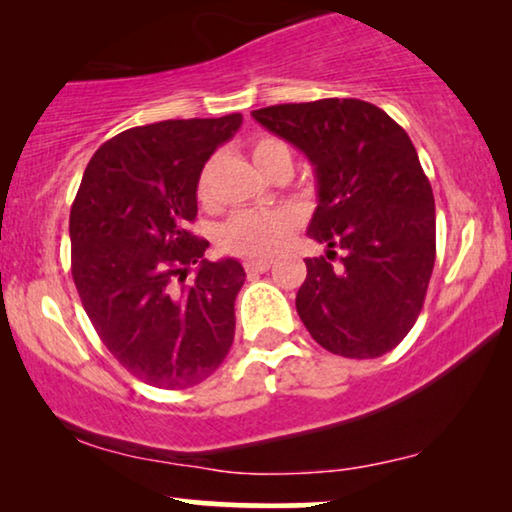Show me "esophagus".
Instances as JSON below:
<instances>
[{
	"label": "esophagus",
	"instance_id": "esophagus-1",
	"mask_svg": "<svg viewBox=\"0 0 512 512\" xmlns=\"http://www.w3.org/2000/svg\"><path fill=\"white\" fill-rule=\"evenodd\" d=\"M271 260H248L245 262V271H248V274H264V271H269L271 269Z\"/></svg>",
	"mask_w": 512,
	"mask_h": 512
}]
</instances>
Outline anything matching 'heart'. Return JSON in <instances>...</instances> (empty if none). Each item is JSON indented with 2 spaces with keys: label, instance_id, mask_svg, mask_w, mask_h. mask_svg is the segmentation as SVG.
I'll return each instance as SVG.
<instances>
[{
  "label": "heart",
  "instance_id": "obj_1",
  "mask_svg": "<svg viewBox=\"0 0 512 512\" xmlns=\"http://www.w3.org/2000/svg\"><path fill=\"white\" fill-rule=\"evenodd\" d=\"M250 156L255 166L264 173L276 159H290V149L283 140L264 135V138L252 142ZM213 168L215 161H208L199 175V185H196V194L203 203L210 201ZM292 229H295V215L288 213V210H241V213L231 215L222 224L217 243L231 255L267 257L274 255L288 241Z\"/></svg>",
  "mask_w": 512,
  "mask_h": 512
}]
</instances>
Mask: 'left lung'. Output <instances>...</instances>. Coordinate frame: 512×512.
<instances>
[{
	"label": "left lung",
	"instance_id": "obj_1",
	"mask_svg": "<svg viewBox=\"0 0 512 512\" xmlns=\"http://www.w3.org/2000/svg\"><path fill=\"white\" fill-rule=\"evenodd\" d=\"M252 117L316 173L306 234L327 245V260H306L299 318L330 353L384 356L417 323L435 264L433 189L410 135L356 98L262 107ZM337 249L343 257L332 268Z\"/></svg>",
	"mask_w": 512,
	"mask_h": 512
}]
</instances>
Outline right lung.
<instances>
[{"label": "right lung", "mask_w": 512, "mask_h": 512, "mask_svg": "<svg viewBox=\"0 0 512 512\" xmlns=\"http://www.w3.org/2000/svg\"><path fill=\"white\" fill-rule=\"evenodd\" d=\"M241 114L170 119L107 140L70 210L72 278L109 353L156 388L210 377L234 342L241 262H208L187 229L206 161L241 128ZM192 263L200 269L187 279Z\"/></svg>", "instance_id": "add662e5"}]
</instances>
